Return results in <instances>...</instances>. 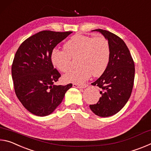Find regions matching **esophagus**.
I'll return each mask as SVG.
<instances>
[{"label": "esophagus", "mask_w": 151, "mask_h": 151, "mask_svg": "<svg viewBox=\"0 0 151 151\" xmlns=\"http://www.w3.org/2000/svg\"><path fill=\"white\" fill-rule=\"evenodd\" d=\"M73 87H76V88H86V85H76V84H73Z\"/></svg>", "instance_id": "esophagus-1"}]
</instances>
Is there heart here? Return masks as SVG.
Masks as SVG:
<instances>
[{"label": "heart", "instance_id": "b5f03b06", "mask_svg": "<svg viewBox=\"0 0 151 151\" xmlns=\"http://www.w3.org/2000/svg\"><path fill=\"white\" fill-rule=\"evenodd\" d=\"M65 50L53 48L50 52V62L55 68L65 73L70 68L73 58H78L80 65L63 76L66 83L82 84L90 76L103 75L108 66L111 50L110 45L103 36L91 37L77 34L64 46Z\"/></svg>", "mask_w": 151, "mask_h": 151}]
</instances>
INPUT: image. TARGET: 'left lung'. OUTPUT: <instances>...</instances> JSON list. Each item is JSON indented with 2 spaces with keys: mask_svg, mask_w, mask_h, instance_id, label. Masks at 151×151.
Returning <instances> with one entry per match:
<instances>
[{
  "mask_svg": "<svg viewBox=\"0 0 151 151\" xmlns=\"http://www.w3.org/2000/svg\"><path fill=\"white\" fill-rule=\"evenodd\" d=\"M101 33L110 45V60L104 73L92 85L101 88L98 103L90 109L97 116L108 117L115 114L129 101L133 87L134 63L125 42L109 31L96 29Z\"/></svg>",
  "mask_w": 151,
  "mask_h": 151,
  "instance_id": "left-lung-1",
  "label": "left lung"
}]
</instances>
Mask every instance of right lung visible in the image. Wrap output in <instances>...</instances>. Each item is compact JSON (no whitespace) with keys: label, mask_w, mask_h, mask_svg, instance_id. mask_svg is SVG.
Listing matches in <instances>:
<instances>
[{"label":"right lung","mask_w":151,"mask_h":151,"mask_svg":"<svg viewBox=\"0 0 151 151\" xmlns=\"http://www.w3.org/2000/svg\"><path fill=\"white\" fill-rule=\"evenodd\" d=\"M72 32H39L25 40L14 55L11 72L15 93L24 108L35 115L50 114L73 86L55 85L60 74L50 58L53 48Z\"/></svg>","instance_id":"right-lung-1"}]
</instances>
